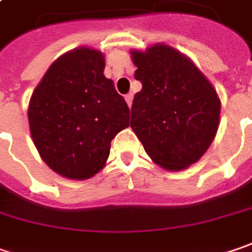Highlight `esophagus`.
I'll return each instance as SVG.
<instances>
[{
	"mask_svg": "<svg viewBox=\"0 0 252 252\" xmlns=\"http://www.w3.org/2000/svg\"><path fill=\"white\" fill-rule=\"evenodd\" d=\"M125 99H126V102H127V105L129 107H132V100H133V94H127L125 96Z\"/></svg>",
	"mask_w": 252,
	"mask_h": 252,
	"instance_id": "obj_1",
	"label": "esophagus"
}]
</instances>
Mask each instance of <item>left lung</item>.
<instances>
[{
	"label": "left lung",
	"instance_id": "1",
	"mask_svg": "<svg viewBox=\"0 0 252 252\" xmlns=\"http://www.w3.org/2000/svg\"><path fill=\"white\" fill-rule=\"evenodd\" d=\"M130 54L142 91L134 94L129 125L156 164L186 169L200 160L216 137L219 94L201 70L169 45Z\"/></svg>",
	"mask_w": 252,
	"mask_h": 252
}]
</instances>
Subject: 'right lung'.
<instances>
[{
    "instance_id": "add662e5",
    "label": "right lung",
    "mask_w": 252,
    "mask_h": 252,
    "mask_svg": "<svg viewBox=\"0 0 252 252\" xmlns=\"http://www.w3.org/2000/svg\"><path fill=\"white\" fill-rule=\"evenodd\" d=\"M103 70L100 51L75 48L49 66L31 96L33 145L49 169L66 179L94 177L112 139L129 126V106Z\"/></svg>"
}]
</instances>
